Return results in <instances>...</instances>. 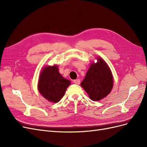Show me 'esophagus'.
I'll return each instance as SVG.
<instances>
[{"mask_svg": "<svg viewBox=\"0 0 147 147\" xmlns=\"http://www.w3.org/2000/svg\"><path fill=\"white\" fill-rule=\"evenodd\" d=\"M74 83L76 84H80V79H77V80H74Z\"/></svg>", "mask_w": 147, "mask_h": 147, "instance_id": "34e87169", "label": "esophagus"}]
</instances>
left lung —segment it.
I'll list each match as a JSON object with an SVG mask.
<instances>
[{
	"instance_id": "1",
	"label": "left lung",
	"mask_w": 147,
	"mask_h": 147,
	"mask_svg": "<svg viewBox=\"0 0 147 147\" xmlns=\"http://www.w3.org/2000/svg\"><path fill=\"white\" fill-rule=\"evenodd\" d=\"M97 63H92L88 70L81 86L94 101L104 98L110 92L113 85L112 73L108 65L100 57Z\"/></svg>"
}]
</instances>
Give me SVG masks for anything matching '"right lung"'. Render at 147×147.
I'll list each match as a JSON object with an SVG mask.
<instances>
[{
    "label": "right lung",
    "instance_id": "right-lung-1",
    "mask_svg": "<svg viewBox=\"0 0 147 147\" xmlns=\"http://www.w3.org/2000/svg\"><path fill=\"white\" fill-rule=\"evenodd\" d=\"M70 84V80L61 76L56 65L45 67L40 75L38 89L48 101L58 102Z\"/></svg>",
    "mask_w": 147,
    "mask_h": 147
}]
</instances>
